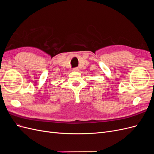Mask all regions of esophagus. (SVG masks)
<instances>
[{"mask_svg":"<svg viewBox=\"0 0 154 154\" xmlns=\"http://www.w3.org/2000/svg\"><path fill=\"white\" fill-rule=\"evenodd\" d=\"M72 71H79V69L78 67H74L72 69Z\"/></svg>","mask_w":154,"mask_h":154,"instance_id":"obj_1","label":"esophagus"}]
</instances>
